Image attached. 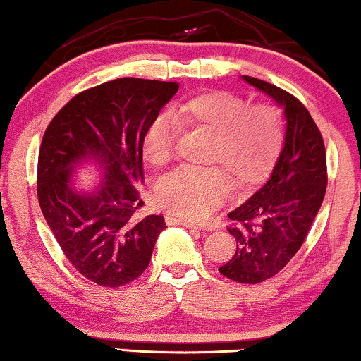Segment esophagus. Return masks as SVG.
<instances>
[{"mask_svg":"<svg viewBox=\"0 0 361 361\" xmlns=\"http://www.w3.org/2000/svg\"><path fill=\"white\" fill-rule=\"evenodd\" d=\"M166 222H167V226H182V227H187V228H197V231H199V227L195 226V224L182 221V219H176V217H172V215H167Z\"/></svg>","mask_w":361,"mask_h":361,"instance_id":"obj_1","label":"esophagus"}]
</instances>
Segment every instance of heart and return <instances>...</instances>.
I'll return each mask as SVG.
<instances>
[{
  "label": "heart",
  "instance_id": "1",
  "mask_svg": "<svg viewBox=\"0 0 361 361\" xmlns=\"http://www.w3.org/2000/svg\"><path fill=\"white\" fill-rule=\"evenodd\" d=\"M182 128L212 134L209 162L223 167L185 166L159 182V207L190 222H202L226 202L231 177L237 187L259 182L283 142V118L270 102L249 104L228 91H205L176 107ZM177 126L169 116L154 118L144 130L142 156L152 167H164L174 156Z\"/></svg>",
  "mask_w": 361,
  "mask_h": 361
}]
</instances>
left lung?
<instances>
[{
    "label": "left lung",
    "instance_id": "left-lung-1",
    "mask_svg": "<svg viewBox=\"0 0 361 361\" xmlns=\"http://www.w3.org/2000/svg\"><path fill=\"white\" fill-rule=\"evenodd\" d=\"M247 82L283 106L285 139L272 172L232 212L227 228L237 250L219 272L238 283L272 279L292 260L308 235L326 190V154L320 129L297 97L262 79Z\"/></svg>",
    "mask_w": 361,
    "mask_h": 361
}]
</instances>
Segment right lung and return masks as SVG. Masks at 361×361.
Masks as SVG:
<instances>
[{
	"instance_id": "add662e5",
	"label": "right lung",
	"mask_w": 361,
	"mask_h": 361,
	"mask_svg": "<svg viewBox=\"0 0 361 361\" xmlns=\"http://www.w3.org/2000/svg\"><path fill=\"white\" fill-rule=\"evenodd\" d=\"M179 84L121 78L79 92L51 121L37 156V200L66 259L101 287H121L147 269L162 215L142 207V135ZM92 160L103 184L89 195L71 185L73 166Z\"/></svg>"
}]
</instances>
